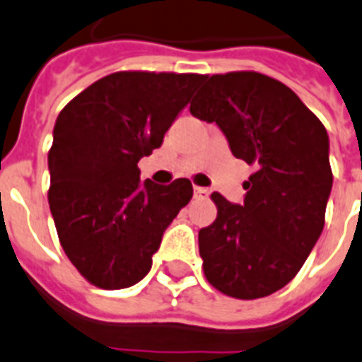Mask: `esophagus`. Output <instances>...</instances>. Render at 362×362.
Here are the masks:
<instances>
[{"label": "esophagus", "instance_id": "esophagus-1", "mask_svg": "<svg viewBox=\"0 0 362 362\" xmlns=\"http://www.w3.org/2000/svg\"><path fill=\"white\" fill-rule=\"evenodd\" d=\"M194 196L196 198H207V196H209V190L202 189V187H194Z\"/></svg>", "mask_w": 362, "mask_h": 362}]
</instances>
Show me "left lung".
Returning a JSON list of instances; mask_svg holds the SVG:
<instances>
[{
    "label": "left lung",
    "instance_id": "left-lung-1",
    "mask_svg": "<svg viewBox=\"0 0 362 362\" xmlns=\"http://www.w3.org/2000/svg\"><path fill=\"white\" fill-rule=\"evenodd\" d=\"M190 114L215 121L254 173L245 204L213 192L215 222L198 233L205 279L224 296L259 299L290 282L322 235L331 194L329 136L303 100L262 72L205 76Z\"/></svg>",
    "mask_w": 362,
    "mask_h": 362
}]
</instances>
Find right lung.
<instances>
[{"label":"right lung","instance_id":"add662e5","mask_svg":"<svg viewBox=\"0 0 362 362\" xmlns=\"http://www.w3.org/2000/svg\"><path fill=\"white\" fill-rule=\"evenodd\" d=\"M204 74L119 71L59 112L48 151V204L66 258L89 284L121 290L151 269L163 233L192 198L189 179L140 183Z\"/></svg>","mask_w":362,"mask_h":362}]
</instances>
